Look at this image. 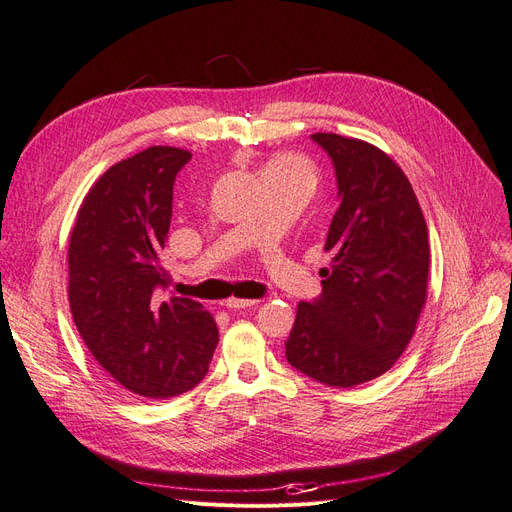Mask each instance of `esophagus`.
I'll list each match as a JSON object with an SVG mask.
<instances>
[{
    "mask_svg": "<svg viewBox=\"0 0 512 512\" xmlns=\"http://www.w3.org/2000/svg\"><path fill=\"white\" fill-rule=\"evenodd\" d=\"M255 304H257V301H253V299H238V297H230V299H225V301H223V306H225V308H230V310L253 308Z\"/></svg>",
    "mask_w": 512,
    "mask_h": 512,
    "instance_id": "1",
    "label": "esophagus"
}]
</instances>
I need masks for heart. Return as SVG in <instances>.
Listing matches in <instances>:
<instances>
[{"instance_id": "heart-1", "label": "heart", "mask_w": 512, "mask_h": 512, "mask_svg": "<svg viewBox=\"0 0 512 512\" xmlns=\"http://www.w3.org/2000/svg\"><path fill=\"white\" fill-rule=\"evenodd\" d=\"M268 173H299V175L312 177L310 164L306 160L297 158V156H278V158H274L266 166V170H263V175H268Z\"/></svg>"}]
</instances>
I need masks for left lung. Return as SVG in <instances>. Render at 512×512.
<instances>
[{"label": "left lung", "instance_id": "8db88e82", "mask_svg": "<svg viewBox=\"0 0 512 512\" xmlns=\"http://www.w3.org/2000/svg\"><path fill=\"white\" fill-rule=\"evenodd\" d=\"M335 168L337 213L320 270L323 293L299 301L287 361L312 380L352 388L386 373L411 342L426 304L430 246L401 166L361 139L316 132Z\"/></svg>", "mask_w": 512, "mask_h": 512}]
</instances>
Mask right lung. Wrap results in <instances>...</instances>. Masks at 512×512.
Masks as SVG:
<instances>
[{
    "label": "right lung",
    "instance_id": "obj_1",
    "mask_svg": "<svg viewBox=\"0 0 512 512\" xmlns=\"http://www.w3.org/2000/svg\"><path fill=\"white\" fill-rule=\"evenodd\" d=\"M187 149L154 145L107 168L69 238V306L97 363L124 388L170 399L202 382L219 331L189 297L164 299L162 249Z\"/></svg>",
    "mask_w": 512,
    "mask_h": 512
}]
</instances>
